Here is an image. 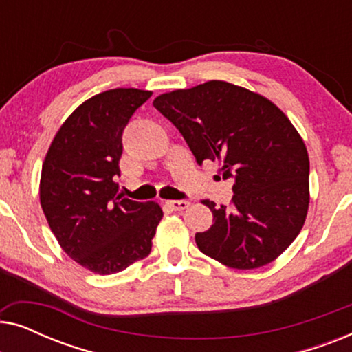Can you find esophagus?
<instances>
[{"mask_svg": "<svg viewBox=\"0 0 352 352\" xmlns=\"http://www.w3.org/2000/svg\"><path fill=\"white\" fill-rule=\"evenodd\" d=\"M166 204H168V206H171V210L182 211L190 205V201H187V200H170V201H166Z\"/></svg>", "mask_w": 352, "mask_h": 352, "instance_id": "obj_1", "label": "esophagus"}]
</instances>
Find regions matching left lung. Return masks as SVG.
<instances>
[{
  "label": "left lung",
  "instance_id": "obj_1",
  "mask_svg": "<svg viewBox=\"0 0 352 352\" xmlns=\"http://www.w3.org/2000/svg\"><path fill=\"white\" fill-rule=\"evenodd\" d=\"M199 165L223 163L230 208L204 200L213 224L195 234L206 256L234 269L266 266L290 247L309 206V157L287 115L261 94L211 80L153 99Z\"/></svg>",
  "mask_w": 352,
  "mask_h": 352
}]
</instances>
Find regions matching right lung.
Returning a JSON list of instances; mask_svg holds the SVG:
<instances>
[{"label":"right lung","instance_id":"obj_1","mask_svg":"<svg viewBox=\"0 0 352 352\" xmlns=\"http://www.w3.org/2000/svg\"><path fill=\"white\" fill-rule=\"evenodd\" d=\"M151 91L117 88L85 100L52 139L41 168L40 201L62 250L109 276L152 250L160 205L118 195L122 134Z\"/></svg>","mask_w":352,"mask_h":352}]
</instances>
